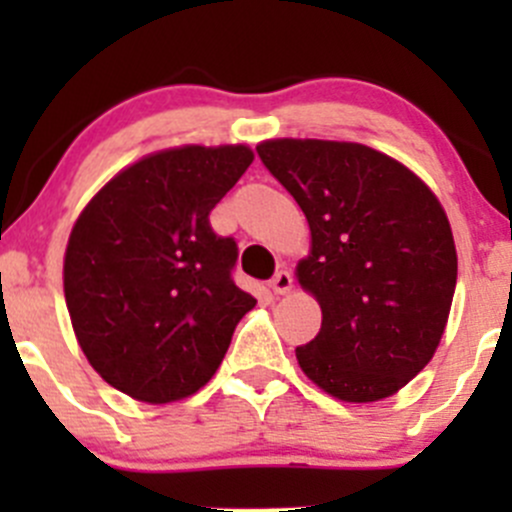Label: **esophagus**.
Wrapping results in <instances>:
<instances>
[{
  "instance_id": "34e87169",
  "label": "esophagus",
  "mask_w": 512,
  "mask_h": 512,
  "mask_svg": "<svg viewBox=\"0 0 512 512\" xmlns=\"http://www.w3.org/2000/svg\"><path fill=\"white\" fill-rule=\"evenodd\" d=\"M289 289H292V275H289L287 270H280L270 280V292L275 294V297H282V294H287Z\"/></svg>"
}]
</instances>
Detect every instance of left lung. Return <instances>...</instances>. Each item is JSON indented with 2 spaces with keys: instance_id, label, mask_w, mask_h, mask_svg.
Masks as SVG:
<instances>
[{
  "instance_id": "1",
  "label": "left lung",
  "mask_w": 512,
  "mask_h": 512,
  "mask_svg": "<svg viewBox=\"0 0 512 512\" xmlns=\"http://www.w3.org/2000/svg\"><path fill=\"white\" fill-rule=\"evenodd\" d=\"M257 153L312 235L294 275L322 329L294 349L299 369L347 404L389 399L446 332L458 277L446 210L414 170L361 143L272 138Z\"/></svg>"
}]
</instances>
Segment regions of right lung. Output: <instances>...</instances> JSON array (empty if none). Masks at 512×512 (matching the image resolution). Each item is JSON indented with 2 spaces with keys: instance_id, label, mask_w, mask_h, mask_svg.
Listing matches in <instances>:
<instances>
[{
  "instance_id": "obj_1",
  "label": "right lung",
  "mask_w": 512,
  "mask_h": 512,
  "mask_svg": "<svg viewBox=\"0 0 512 512\" xmlns=\"http://www.w3.org/2000/svg\"><path fill=\"white\" fill-rule=\"evenodd\" d=\"M255 160L250 146L165 148L118 170L86 203L64 255L76 342L96 374L146 404L203 389L257 304L232 282V237L210 210Z\"/></svg>"
}]
</instances>
